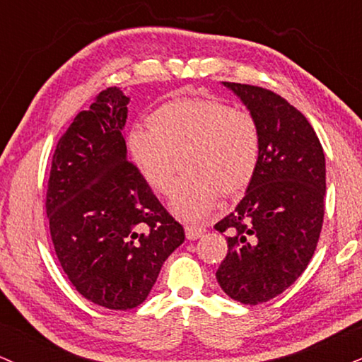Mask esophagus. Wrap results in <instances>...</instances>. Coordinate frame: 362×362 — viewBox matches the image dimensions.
I'll return each instance as SVG.
<instances>
[{
    "instance_id": "esophagus-1",
    "label": "esophagus",
    "mask_w": 362,
    "mask_h": 362,
    "mask_svg": "<svg viewBox=\"0 0 362 362\" xmlns=\"http://www.w3.org/2000/svg\"><path fill=\"white\" fill-rule=\"evenodd\" d=\"M185 230H186V237H188L189 240H197L203 235V233H205V227H199V225L188 223L185 227Z\"/></svg>"
}]
</instances>
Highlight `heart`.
Returning <instances> with one entry per match:
<instances>
[{
	"label": "heart",
	"instance_id": "1",
	"mask_svg": "<svg viewBox=\"0 0 362 362\" xmlns=\"http://www.w3.org/2000/svg\"><path fill=\"white\" fill-rule=\"evenodd\" d=\"M130 157L152 189L168 194L182 154L185 176L171 197L176 215L205 216L216 198L239 193L252 181L261 156L256 118L211 98H181L160 106L152 125L129 135Z\"/></svg>",
	"mask_w": 362,
	"mask_h": 362
}]
</instances>
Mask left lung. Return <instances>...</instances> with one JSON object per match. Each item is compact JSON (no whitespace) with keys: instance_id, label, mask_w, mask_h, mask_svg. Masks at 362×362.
Returning a JSON list of instances; mask_svg holds the SVG:
<instances>
[{"instance_id":"1","label":"left lung","mask_w":362,"mask_h":362,"mask_svg":"<svg viewBox=\"0 0 362 362\" xmlns=\"http://www.w3.org/2000/svg\"><path fill=\"white\" fill-rule=\"evenodd\" d=\"M261 132V156L245 197L215 225L227 232L216 281L233 300L259 305L307 269L325 214V156L305 115L266 88L225 83Z\"/></svg>"}]
</instances>
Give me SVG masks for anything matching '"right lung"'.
I'll list each match as a JSON object with an SVG mask.
<instances>
[{
  "instance_id": "right-lung-1",
  "label": "right lung",
  "mask_w": 362,
  "mask_h": 362,
  "mask_svg": "<svg viewBox=\"0 0 362 362\" xmlns=\"http://www.w3.org/2000/svg\"><path fill=\"white\" fill-rule=\"evenodd\" d=\"M127 105L112 86L79 112L55 147L45 194L64 273L84 298L110 310L139 307L185 242L182 225L127 159Z\"/></svg>"
}]
</instances>
